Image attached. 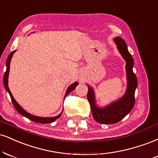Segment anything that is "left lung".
Wrapping results in <instances>:
<instances>
[{
  "label": "left lung",
  "mask_w": 158,
  "mask_h": 158,
  "mask_svg": "<svg viewBox=\"0 0 158 158\" xmlns=\"http://www.w3.org/2000/svg\"><path fill=\"white\" fill-rule=\"evenodd\" d=\"M116 47L122 56L126 61L127 90L122 97L115 102L100 107L96 105V97L94 88L87 85L88 92L87 98L90 103L93 117L94 120L104 124H113L123 118L132 110L135 104V92L138 86V81L132 68L134 60L129 52L127 43L121 37H116L113 39Z\"/></svg>",
  "instance_id": "1"
}]
</instances>
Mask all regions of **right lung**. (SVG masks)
Returning a JSON list of instances; mask_svg holds the SVG:
<instances>
[{
	"label": "right lung",
	"instance_id": "right-lung-1",
	"mask_svg": "<svg viewBox=\"0 0 158 158\" xmlns=\"http://www.w3.org/2000/svg\"><path fill=\"white\" fill-rule=\"evenodd\" d=\"M16 51H13L12 52L10 53V54L8 56V58H7L6 60V71L5 73H4V76H3V84H4V87L6 89V90L7 91V92L9 93V96H10L11 97V99H12V104L13 105H14V107H15V109H16L17 111L20 114V115H23V116L26 117L27 118L30 119V120L32 121H35V122H37V123H52L54 122L56 120V119L59 118L61 116V115H62V112H63V110L62 111V113L60 114H59L58 115H56V116H54V117H40V116H36V115H31V114L28 113V112H26V110L24 109H23V107L21 106L19 104L18 102L15 101V99L13 97L12 93H11L10 90H9V85H8V79H9V68H10V62H11V59L12 58V56L13 54H14V53ZM78 84V81H75V82H73V84L70 85L69 87H68L67 90H66V93H65V95H64V98L66 97V96H68V94H70V93L71 92V91H73L74 89L76 88V87L77 86Z\"/></svg>",
	"mask_w": 158,
	"mask_h": 158
}]
</instances>
